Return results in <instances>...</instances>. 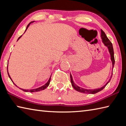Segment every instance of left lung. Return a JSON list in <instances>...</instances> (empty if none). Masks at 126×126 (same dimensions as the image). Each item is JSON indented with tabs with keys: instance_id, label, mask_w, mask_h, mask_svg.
I'll list each match as a JSON object with an SVG mask.
<instances>
[{
	"instance_id": "8db88e82",
	"label": "left lung",
	"mask_w": 126,
	"mask_h": 126,
	"mask_svg": "<svg viewBox=\"0 0 126 126\" xmlns=\"http://www.w3.org/2000/svg\"><path fill=\"white\" fill-rule=\"evenodd\" d=\"M101 37L102 40V42L104 43V44L106 45V46L108 47L109 52L110 53V58L112 62V65H113V68H114V64H115V59H114V50H113V45H112V43L111 42L109 41V39L108 38V37H107L106 33H104V32L101 30ZM112 75H113V73L111 74V75L110 76V79H109V81L107 83L104 85L102 87H101L100 88H98V89H84V88H82L81 87H79V86L75 83L73 81V77H72L71 75L70 74V80H71V85L76 90L78 91V92L80 93H84V94H96L99 92H100L102 89H103L106 86L108 83L110 82V79L112 77Z\"/></svg>"
}]
</instances>
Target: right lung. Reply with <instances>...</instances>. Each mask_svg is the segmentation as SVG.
Listing matches in <instances>:
<instances>
[{
	"instance_id": "add662e5",
	"label": "right lung",
	"mask_w": 126,
	"mask_h": 126,
	"mask_svg": "<svg viewBox=\"0 0 126 126\" xmlns=\"http://www.w3.org/2000/svg\"><path fill=\"white\" fill-rule=\"evenodd\" d=\"M33 22H30V23L28 25V26H27V27H26V30H25V32L26 31V30H27L28 29V27L29 26V25H30V24L31 23H33ZM22 36H22H20L18 38V40ZM17 40V41H18ZM7 74H8V75H9V77H10V79H11V80L12 81V82H13V81H12V80L11 79V77H10V75L9 74V73H8V70H7ZM51 76H50V79H49V81H47V83L46 84H45L44 85H43V86H42V87H39V88H36V89H31V90H26V89H22L23 91H24V92H31V93H33V92H39V91H41V90H44L45 88H47L48 86H49V84H50V80H51ZM14 84L15 85H16L15 83H14ZM16 86H17V85H16Z\"/></svg>"
}]
</instances>
